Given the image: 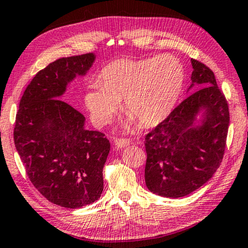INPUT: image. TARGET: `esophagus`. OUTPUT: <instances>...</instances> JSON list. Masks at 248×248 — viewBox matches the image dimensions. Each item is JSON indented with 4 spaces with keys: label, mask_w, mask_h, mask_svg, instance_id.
<instances>
[{
    "label": "esophagus",
    "mask_w": 248,
    "mask_h": 248,
    "mask_svg": "<svg viewBox=\"0 0 248 248\" xmlns=\"http://www.w3.org/2000/svg\"><path fill=\"white\" fill-rule=\"evenodd\" d=\"M115 144L117 145L118 148H125L127 145L130 144V140L129 139H116L115 140Z\"/></svg>",
    "instance_id": "1"
}]
</instances>
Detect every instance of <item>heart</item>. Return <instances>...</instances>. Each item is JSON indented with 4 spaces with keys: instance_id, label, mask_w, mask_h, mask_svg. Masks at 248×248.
Instances as JSON below:
<instances>
[{
    "instance_id": "b5f03b06",
    "label": "heart",
    "mask_w": 248,
    "mask_h": 248,
    "mask_svg": "<svg viewBox=\"0 0 248 248\" xmlns=\"http://www.w3.org/2000/svg\"><path fill=\"white\" fill-rule=\"evenodd\" d=\"M184 70L172 55L141 61L119 60L110 62L99 74V82L85 92V106L98 127L112 120L124 99L128 124L143 127L162 123L172 112L183 88Z\"/></svg>"
}]
</instances>
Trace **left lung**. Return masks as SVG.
Masks as SVG:
<instances>
[{
    "label": "left lung",
    "instance_id": "8db88e82",
    "mask_svg": "<svg viewBox=\"0 0 248 248\" xmlns=\"http://www.w3.org/2000/svg\"><path fill=\"white\" fill-rule=\"evenodd\" d=\"M187 89L200 88L145 137V186L164 198H182L212 179L222 162L230 124L229 106L214 73L191 60Z\"/></svg>",
    "mask_w": 248,
    "mask_h": 248
}]
</instances>
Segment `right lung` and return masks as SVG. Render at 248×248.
Listing matches in <instances>:
<instances>
[{
	"instance_id": "1",
	"label": "right lung",
	"mask_w": 248,
	"mask_h": 248,
	"mask_svg": "<svg viewBox=\"0 0 248 248\" xmlns=\"http://www.w3.org/2000/svg\"><path fill=\"white\" fill-rule=\"evenodd\" d=\"M95 61L89 53L50 62L27 86L15 121V147L31 182L49 202L67 209L92 204L104 191L109 140L87 130L85 117L61 100Z\"/></svg>"
}]
</instances>
